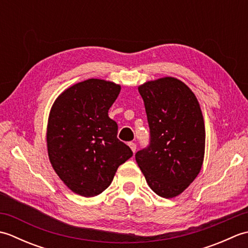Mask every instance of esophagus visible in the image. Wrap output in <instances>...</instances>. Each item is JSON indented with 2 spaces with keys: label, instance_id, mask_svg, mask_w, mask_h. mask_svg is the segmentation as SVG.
Instances as JSON below:
<instances>
[{
  "label": "esophagus",
  "instance_id": "obj_1",
  "mask_svg": "<svg viewBox=\"0 0 248 248\" xmlns=\"http://www.w3.org/2000/svg\"><path fill=\"white\" fill-rule=\"evenodd\" d=\"M129 146H130L131 150H132L133 152H135V151H136V144H135V143H132V141H130V143H129Z\"/></svg>",
  "mask_w": 248,
  "mask_h": 248
}]
</instances>
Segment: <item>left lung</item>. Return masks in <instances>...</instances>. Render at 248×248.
Here are the masks:
<instances>
[{
	"label": "left lung",
	"mask_w": 248,
	"mask_h": 248,
	"mask_svg": "<svg viewBox=\"0 0 248 248\" xmlns=\"http://www.w3.org/2000/svg\"><path fill=\"white\" fill-rule=\"evenodd\" d=\"M150 130L149 145L135 160L150 188L164 198L181 194L202 170L205 130L197 98L175 78L139 87Z\"/></svg>",
	"instance_id": "8db88e82"
}]
</instances>
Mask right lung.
Instances as JSON below:
<instances>
[{"instance_id":"obj_1","label":"right lung","mask_w":248,"mask_h":248,"mask_svg":"<svg viewBox=\"0 0 248 248\" xmlns=\"http://www.w3.org/2000/svg\"><path fill=\"white\" fill-rule=\"evenodd\" d=\"M120 86L89 78L69 87L51 108L46 146L55 172L72 192L84 197L102 193L119 165L133 155L117 139L118 125L108 117Z\"/></svg>"}]
</instances>
